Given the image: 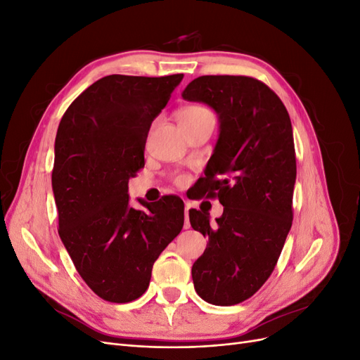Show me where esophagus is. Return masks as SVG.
<instances>
[{"label":"esophagus","instance_id":"1","mask_svg":"<svg viewBox=\"0 0 360 360\" xmlns=\"http://www.w3.org/2000/svg\"><path fill=\"white\" fill-rule=\"evenodd\" d=\"M189 209H191V204L186 202V209H184V228H189L191 222H189Z\"/></svg>","mask_w":360,"mask_h":360}]
</instances>
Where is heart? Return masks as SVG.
Wrapping results in <instances>:
<instances>
[{"mask_svg": "<svg viewBox=\"0 0 360 360\" xmlns=\"http://www.w3.org/2000/svg\"><path fill=\"white\" fill-rule=\"evenodd\" d=\"M204 112H209V111H207L205 108H202V106L193 105V106H188V108H184V110H181L179 118L195 117V115H200V114H204ZM186 180H188V177L184 176V174H177V176L174 177V181H176V184H179V186H181V184L186 183Z\"/></svg>", "mask_w": 360, "mask_h": 360, "instance_id": "1", "label": "heart"}]
</instances>
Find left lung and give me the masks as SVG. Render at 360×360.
<instances>
[{"label": "left lung", "mask_w": 360, "mask_h": 360, "mask_svg": "<svg viewBox=\"0 0 360 360\" xmlns=\"http://www.w3.org/2000/svg\"><path fill=\"white\" fill-rule=\"evenodd\" d=\"M181 96L219 115V139L200 192L219 200L224 213L210 225L207 214L189 212L193 230L209 238L192 266V279L201 299L231 307L263 287L292 224L291 120L278 94L250 76H200Z\"/></svg>", "instance_id": "obj_1"}]
</instances>
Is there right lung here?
<instances>
[{
  "label": "right lung",
  "mask_w": 360,
  "mask_h": 360,
  "mask_svg": "<svg viewBox=\"0 0 360 360\" xmlns=\"http://www.w3.org/2000/svg\"><path fill=\"white\" fill-rule=\"evenodd\" d=\"M181 79L105 76L60 122L52 169L58 234L85 284L106 302L143 296L155 261L183 228L176 195L144 202L148 212L129 207L127 195L129 179L144 168L151 122Z\"/></svg>",
  "instance_id": "right-lung-1"
}]
</instances>
